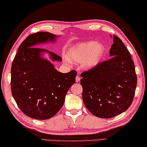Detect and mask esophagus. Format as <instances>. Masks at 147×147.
Masks as SVG:
<instances>
[{
	"mask_svg": "<svg viewBox=\"0 0 147 147\" xmlns=\"http://www.w3.org/2000/svg\"><path fill=\"white\" fill-rule=\"evenodd\" d=\"M80 81V77L79 76H76V82H79Z\"/></svg>",
	"mask_w": 147,
	"mask_h": 147,
	"instance_id": "1",
	"label": "esophagus"
}]
</instances>
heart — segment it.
<instances>
[{
  "label": "heart",
  "mask_w": 147,
  "mask_h": 147,
  "mask_svg": "<svg viewBox=\"0 0 147 147\" xmlns=\"http://www.w3.org/2000/svg\"><path fill=\"white\" fill-rule=\"evenodd\" d=\"M105 53L106 48L102 43L86 40L72 46L67 51L66 61L83 62L85 68L92 69L101 61Z\"/></svg>",
  "instance_id": "1"
}]
</instances>
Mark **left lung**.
<instances>
[{"instance_id": "1", "label": "left lung", "mask_w": 147, "mask_h": 147, "mask_svg": "<svg viewBox=\"0 0 147 147\" xmlns=\"http://www.w3.org/2000/svg\"><path fill=\"white\" fill-rule=\"evenodd\" d=\"M111 59L83 72L80 84L86 108L94 116L110 118L131 105L137 86L131 55L119 37L113 35Z\"/></svg>"}]
</instances>
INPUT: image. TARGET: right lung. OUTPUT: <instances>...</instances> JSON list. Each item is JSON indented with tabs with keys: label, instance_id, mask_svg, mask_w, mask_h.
<instances>
[{
	"label": "right lung",
	"instance_id": "1",
	"mask_svg": "<svg viewBox=\"0 0 147 147\" xmlns=\"http://www.w3.org/2000/svg\"><path fill=\"white\" fill-rule=\"evenodd\" d=\"M56 36L37 32L28 36L18 48L11 68V92L23 114L37 120L52 118L61 109L65 95L75 83L76 71L58 72L47 59L40 57L47 52L54 61H61L56 53L34 47L37 44L54 41Z\"/></svg>",
	"mask_w": 147,
	"mask_h": 147
}]
</instances>
